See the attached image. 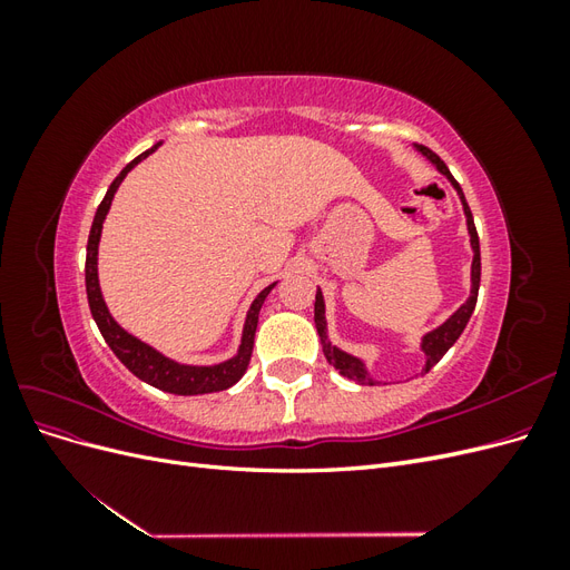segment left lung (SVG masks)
I'll return each instance as SVG.
<instances>
[{
	"label": "left lung",
	"instance_id": "1",
	"mask_svg": "<svg viewBox=\"0 0 570 570\" xmlns=\"http://www.w3.org/2000/svg\"><path fill=\"white\" fill-rule=\"evenodd\" d=\"M416 151H421L423 157L433 164L440 174L452 183V187L456 189V195L461 199V206H463V216H465V228H469V237H471V249H473V262H471V295L469 299H465L456 312L446 318L444 323H440L438 327H433V331H428L423 337H421V352L425 354V366L421 373H428L430 368H433L438 361L450 352L452 344L459 340V335L463 333L465 323H469L473 308H475V302H478V287H480V239H478V233H475V223H473V214L469 209V204H465V197H463V189L459 187V183L454 180V176L450 174V168L444 166V161L438 157L435 151H430L428 147L423 145H416ZM314 321H316V331H318V337H321V344H323V354L327 358V364H333V368L350 377V381H356L361 385H375L381 381H375V377L371 375L366 361L358 358L350 352L340 350L337 344L331 342V337H327V321H325V299H323V292L321 287L316 289V304H314Z\"/></svg>",
	"mask_w": 570,
	"mask_h": 570
}]
</instances>
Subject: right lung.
Returning <instances> with one entry per match:
<instances>
[{
    "instance_id": "obj_1",
    "label": "right lung",
    "mask_w": 570,
    "mask_h": 570,
    "mask_svg": "<svg viewBox=\"0 0 570 570\" xmlns=\"http://www.w3.org/2000/svg\"><path fill=\"white\" fill-rule=\"evenodd\" d=\"M161 147V142L154 145L151 149L142 151L140 157L132 159L120 174L116 176V180L109 185L105 199L97 206V214L92 220L90 228V237H88V258H85V289H88V302H90V312L92 318L99 327L101 337L107 340V344L111 347V352L118 356L120 364H124L132 375L140 377L147 385L170 392V394H209V392H220L233 387L239 377L245 375L249 358H252V350H254V333H256V323H258V312L268 297V292L275 287L268 285L262 292H258L256 299L252 302L247 318H245V327H243V340H239V347L235 352V356L220 361V364L214 366H189V364H180L176 358H168L166 354H161L159 350L149 347L147 342L137 340L135 335H130L128 331H124L116 323V318L109 314V306L101 297V287H99V273H97V254H99V239H101V226H105V218L111 209V202L118 185L124 183V178L130 174V170L140 164L142 159H147L151 151H157Z\"/></svg>"
}]
</instances>
